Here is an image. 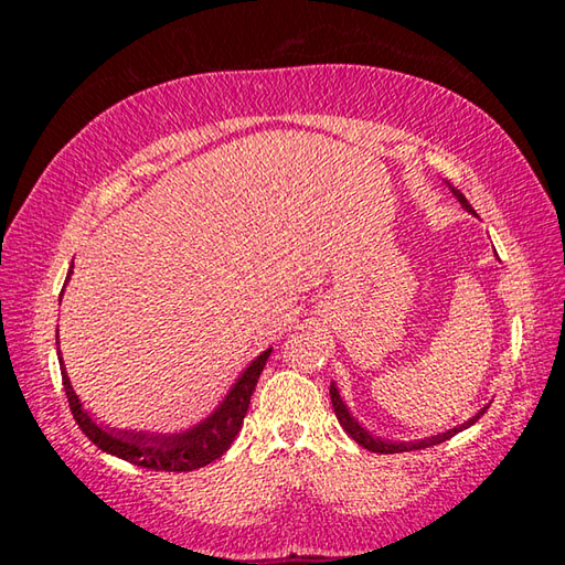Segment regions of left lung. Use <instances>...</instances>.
I'll return each mask as SVG.
<instances>
[{"instance_id": "8db88e82", "label": "left lung", "mask_w": 565, "mask_h": 565, "mask_svg": "<svg viewBox=\"0 0 565 565\" xmlns=\"http://www.w3.org/2000/svg\"><path fill=\"white\" fill-rule=\"evenodd\" d=\"M446 186L451 189V194L458 199V204H461L468 214L476 216L473 206L468 204V199L461 194V191L448 184V181H446ZM329 394H331V406H333V411H337V418H339V424L343 426V431H347V434L353 438V441L361 444L363 448H369V451H374V454H404V451H414V448H428V446L444 444V441H448V438H451V436H456L458 431H463V428L473 426L476 420L483 416V411L489 408V406H483L481 411H478L476 416H471L468 420H463V424H458V426H454V428H448V431H444V434L414 438V441H391V438H381V436H376L374 431H369V428L363 426L361 420L351 414L349 406H347V401L341 398V391H339L337 384H333V381H331Z\"/></svg>"}]
</instances>
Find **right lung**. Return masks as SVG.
<instances>
[{
	"mask_svg": "<svg viewBox=\"0 0 565 565\" xmlns=\"http://www.w3.org/2000/svg\"><path fill=\"white\" fill-rule=\"evenodd\" d=\"M72 269L74 262L70 266V274H66V281L72 279ZM56 356H60L62 381L66 398H70V408L82 431L89 436V441L97 444L102 451L124 458V461H129L134 466L151 468V471H194V468H202L216 461V458L234 444L236 434L242 431L256 381H259L266 361L271 356V349L262 351L259 356L248 363L242 374L234 379V384L228 386L224 398L214 406L212 414H206L202 420H196V424H191L189 428H181V431L171 434L137 431V428H114L109 424H99V420L84 408L82 398L76 396L70 374H66L64 369L60 339H56Z\"/></svg>",
	"mask_w": 565,
	"mask_h": 565,
	"instance_id": "1",
	"label": "right lung"
}]
</instances>
